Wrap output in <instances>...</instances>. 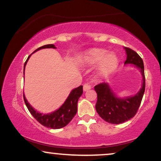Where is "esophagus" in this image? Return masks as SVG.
<instances>
[{
  "label": "esophagus",
  "instance_id": "obj_1",
  "mask_svg": "<svg viewBox=\"0 0 161 161\" xmlns=\"http://www.w3.org/2000/svg\"><path fill=\"white\" fill-rule=\"evenodd\" d=\"M92 88V85L90 84L89 82L86 83L84 85H83V91H87V90H89Z\"/></svg>",
  "mask_w": 161,
  "mask_h": 161
}]
</instances>
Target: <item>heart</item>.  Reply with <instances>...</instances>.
<instances>
[{
	"mask_svg": "<svg viewBox=\"0 0 161 161\" xmlns=\"http://www.w3.org/2000/svg\"><path fill=\"white\" fill-rule=\"evenodd\" d=\"M83 60L89 65L99 64L98 70L103 75L109 74L117 67L119 59L114 53L108 54V51L103 49H92L86 53Z\"/></svg>",
	"mask_w": 161,
	"mask_h": 161,
	"instance_id": "1",
	"label": "heart"
}]
</instances>
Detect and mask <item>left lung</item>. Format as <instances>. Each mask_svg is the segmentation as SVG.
<instances>
[{
  "mask_svg": "<svg viewBox=\"0 0 161 161\" xmlns=\"http://www.w3.org/2000/svg\"><path fill=\"white\" fill-rule=\"evenodd\" d=\"M127 58L125 64H131L142 72L143 83L140 91L136 95L119 98L116 96L108 83H102L94 86L97 94L95 108L103 119L111 124H121L133 118L137 113L145 91L144 67L142 58L137 53L129 47H125Z\"/></svg>",
  "mask_w": 161,
  "mask_h": 161,
  "instance_id": "obj_1",
  "label": "left lung"
}]
</instances>
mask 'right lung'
<instances>
[{
	"mask_svg": "<svg viewBox=\"0 0 161 161\" xmlns=\"http://www.w3.org/2000/svg\"><path fill=\"white\" fill-rule=\"evenodd\" d=\"M44 48H56L55 47L54 45H46L42 47H39L36 49L34 52L37 51V50L44 49ZM30 55L28 57L27 60L25 62L24 64V71H25V67L26 64H27L28 59H29ZM83 94V86H80L78 88H75L72 91L70 92L69 95L68 96L67 100L64 103V104L59 108L58 110L55 111L54 112H52L50 114H43L41 113H39L36 111L29 103H28L27 100L25 99V95L23 94V99L25 101V103L27 106L28 111L31 115L40 123L43 126L50 127L52 129H59L62 128V127H65L66 125L69 124V122L72 119L78 111V101L80 97Z\"/></svg>",
	"mask_w": 161,
	"mask_h": 161,
	"instance_id": "1",
	"label": "right lung"
}]
</instances>
